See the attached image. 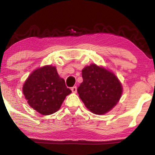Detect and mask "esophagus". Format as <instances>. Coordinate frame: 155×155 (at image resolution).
<instances>
[{
  "mask_svg": "<svg viewBox=\"0 0 155 155\" xmlns=\"http://www.w3.org/2000/svg\"><path fill=\"white\" fill-rule=\"evenodd\" d=\"M71 90H72V92H74V93H76V91H77V87H76V86L73 87H71Z\"/></svg>",
  "mask_w": 155,
  "mask_h": 155,
  "instance_id": "obj_1",
  "label": "esophagus"
}]
</instances>
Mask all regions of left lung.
I'll return each instance as SVG.
<instances>
[{
	"label": "left lung",
	"instance_id": "left-lung-1",
	"mask_svg": "<svg viewBox=\"0 0 155 155\" xmlns=\"http://www.w3.org/2000/svg\"><path fill=\"white\" fill-rule=\"evenodd\" d=\"M83 81L77 92L85 106L95 114H104L116 106L122 87L113 73L95 64L82 70Z\"/></svg>",
	"mask_w": 155,
	"mask_h": 155
}]
</instances>
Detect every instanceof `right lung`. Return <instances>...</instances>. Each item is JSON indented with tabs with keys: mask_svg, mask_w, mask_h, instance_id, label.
Instances as JSON below:
<instances>
[{
	"mask_svg": "<svg viewBox=\"0 0 155 155\" xmlns=\"http://www.w3.org/2000/svg\"><path fill=\"white\" fill-rule=\"evenodd\" d=\"M22 91L31 107L43 115L58 111L65 97L71 92L58 75L56 68L51 65L32 72L23 85Z\"/></svg>",
	"mask_w": 155,
	"mask_h": 155,
	"instance_id": "obj_1",
	"label": "right lung"
}]
</instances>
